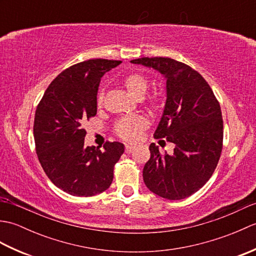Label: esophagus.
Returning a JSON list of instances; mask_svg holds the SVG:
<instances>
[{"instance_id":"34e87169","label":"esophagus","mask_w":256,"mask_h":256,"mask_svg":"<svg viewBox=\"0 0 256 256\" xmlns=\"http://www.w3.org/2000/svg\"><path fill=\"white\" fill-rule=\"evenodd\" d=\"M134 148H135V146L132 145V144L125 145V152H126V153H132Z\"/></svg>"}]
</instances>
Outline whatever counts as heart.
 I'll use <instances>...</instances> for the list:
<instances>
[{
    "label": "heart",
    "instance_id": "b5f03b06",
    "mask_svg": "<svg viewBox=\"0 0 256 256\" xmlns=\"http://www.w3.org/2000/svg\"><path fill=\"white\" fill-rule=\"evenodd\" d=\"M123 84L128 91L133 96L140 99L145 94L146 90L148 88V81L146 77L142 74L133 72L128 74L126 77L123 79ZM103 99V92L101 91L99 96H98V103L102 102ZM154 106H158V99L154 98L152 101ZM148 120L143 116H132V118H124L120 120L116 124V134L120 138L128 140H133L136 138L140 133L148 126Z\"/></svg>",
    "mask_w": 256,
    "mask_h": 256
}]
</instances>
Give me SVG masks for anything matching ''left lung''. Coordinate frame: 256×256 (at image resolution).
<instances>
[{"mask_svg": "<svg viewBox=\"0 0 256 256\" xmlns=\"http://www.w3.org/2000/svg\"><path fill=\"white\" fill-rule=\"evenodd\" d=\"M132 64L153 68L166 81V101L154 133L175 145L162 155L150 145L143 179L152 192L170 200L192 196L209 180L221 155L224 121L218 100L202 76L167 57L138 58Z\"/></svg>", "mask_w": 256, "mask_h": 256, "instance_id": "obj_1", "label": "left lung"}]
</instances>
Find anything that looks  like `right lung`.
<instances>
[{
  "label": "right lung",
  "instance_id": "1",
  "mask_svg": "<svg viewBox=\"0 0 256 256\" xmlns=\"http://www.w3.org/2000/svg\"><path fill=\"white\" fill-rule=\"evenodd\" d=\"M122 62L90 59L58 74L36 108L34 140L42 170L56 187L77 197H91L111 186L113 168L124 152L118 142L104 150L84 146L86 120L96 114L101 78Z\"/></svg>",
  "mask_w": 256,
  "mask_h": 256
}]
</instances>
